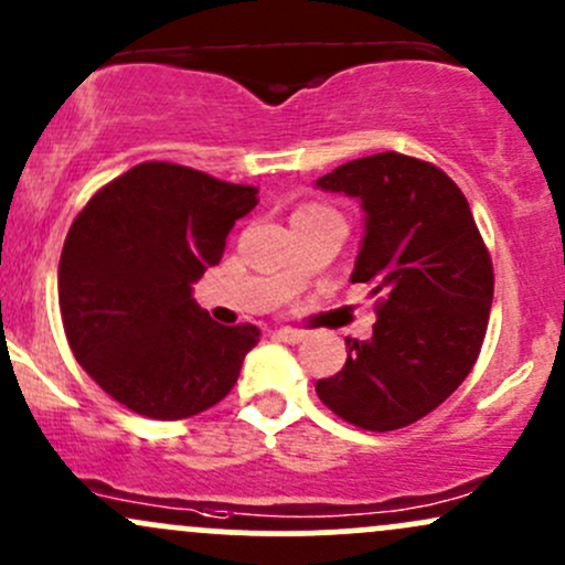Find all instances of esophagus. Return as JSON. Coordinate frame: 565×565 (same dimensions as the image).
I'll return each mask as SVG.
<instances>
[{
  "label": "esophagus",
  "instance_id": "1",
  "mask_svg": "<svg viewBox=\"0 0 565 565\" xmlns=\"http://www.w3.org/2000/svg\"><path fill=\"white\" fill-rule=\"evenodd\" d=\"M276 338L284 340V343H302L308 338V332L295 330V327H281V330H276Z\"/></svg>",
  "mask_w": 565,
  "mask_h": 565
}]
</instances>
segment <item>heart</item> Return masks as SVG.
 <instances>
[{
	"mask_svg": "<svg viewBox=\"0 0 565 565\" xmlns=\"http://www.w3.org/2000/svg\"><path fill=\"white\" fill-rule=\"evenodd\" d=\"M321 209H324V206H316V203H313V206H302L300 212H321Z\"/></svg>",
	"mask_w": 565,
	"mask_h": 565,
	"instance_id": "b5f03b06",
	"label": "heart"
}]
</instances>
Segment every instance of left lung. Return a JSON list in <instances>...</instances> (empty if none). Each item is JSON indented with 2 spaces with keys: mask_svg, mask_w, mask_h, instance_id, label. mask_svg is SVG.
Returning <instances> with one entry per match:
<instances>
[{
  "mask_svg": "<svg viewBox=\"0 0 565 565\" xmlns=\"http://www.w3.org/2000/svg\"><path fill=\"white\" fill-rule=\"evenodd\" d=\"M316 184L362 201L367 233L351 284L377 297L373 338L345 340L343 370L316 394L359 429H402L472 373L493 302L491 254L458 184L420 158L367 154Z\"/></svg>",
  "mask_w": 565,
  "mask_h": 565,
  "instance_id": "left-lung-1",
  "label": "left lung"
}]
</instances>
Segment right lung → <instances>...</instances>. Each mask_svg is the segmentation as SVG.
<instances>
[{"label":"right lung","mask_w":565,"mask_h":565,"mask_svg":"<svg viewBox=\"0 0 565 565\" xmlns=\"http://www.w3.org/2000/svg\"><path fill=\"white\" fill-rule=\"evenodd\" d=\"M257 188L147 160L93 192L58 265L70 349L111 399L158 420L198 415L231 394L254 324L222 327L192 300Z\"/></svg>","instance_id":"1"}]
</instances>
